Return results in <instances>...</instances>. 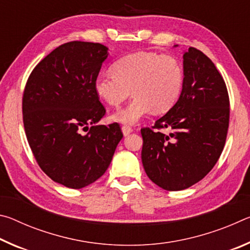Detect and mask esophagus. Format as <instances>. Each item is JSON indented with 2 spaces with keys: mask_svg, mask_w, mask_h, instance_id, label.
<instances>
[{
  "mask_svg": "<svg viewBox=\"0 0 250 250\" xmlns=\"http://www.w3.org/2000/svg\"><path fill=\"white\" fill-rule=\"evenodd\" d=\"M122 132H124V134L125 135H128V134H130L131 132H132L133 131V129H132V126H130V125H122Z\"/></svg>",
  "mask_w": 250,
  "mask_h": 250,
  "instance_id": "esophagus-1",
  "label": "esophagus"
}]
</instances>
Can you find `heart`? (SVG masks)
<instances>
[{
  "mask_svg": "<svg viewBox=\"0 0 250 250\" xmlns=\"http://www.w3.org/2000/svg\"><path fill=\"white\" fill-rule=\"evenodd\" d=\"M112 70L97 76L95 91L104 103L118 107L132 89L133 98L112 116L113 120L121 124H135L152 110L155 113L168 111L183 90V68L170 55L129 54L118 59Z\"/></svg>",
  "mask_w": 250,
  "mask_h": 250,
  "instance_id": "obj_1",
  "label": "heart"
}]
</instances>
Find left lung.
Masks as SVG:
<instances>
[{
  "mask_svg": "<svg viewBox=\"0 0 250 250\" xmlns=\"http://www.w3.org/2000/svg\"><path fill=\"white\" fill-rule=\"evenodd\" d=\"M184 84L177 103L152 128H142V164L167 191L197 183L214 167L225 146L229 97L223 76L204 53L183 55ZM167 128L164 134L161 129Z\"/></svg>",
  "mask_w": 250,
  "mask_h": 250,
  "instance_id": "8db88e82",
  "label": "left lung"
}]
</instances>
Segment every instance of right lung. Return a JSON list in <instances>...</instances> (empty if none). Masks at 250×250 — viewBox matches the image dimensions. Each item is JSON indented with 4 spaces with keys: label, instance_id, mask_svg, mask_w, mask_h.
Masks as SVG:
<instances>
[{
    "label": "right lung",
    "instance_id": "obj_1",
    "mask_svg": "<svg viewBox=\"0 0 250 250\" xmlns=\"http://www.w3.org/2000/svg\"><path fill=\"white\" fill-rule=\"evenodd\" d=\"M107 50L90 42L62 44L35 66L25 84L23 124L34 158L46 175L69 188L104 175L124 137L117 122L95 125L105 115L95 80Z\"/></svg>",
    "mask_w": 250,
    "mask_h": 250
}]
</instances>
